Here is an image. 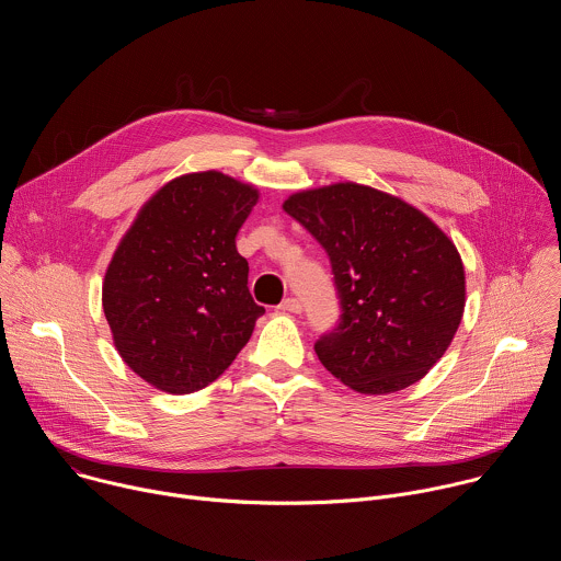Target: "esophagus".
I'll list each match as a JSON object with an SVG mask.
<instances>
[{
    "label": "esophagus",
    "mask_w": 561,
    "mask_h": 561,
    "mask_svg": "<svg viewBox=\"0 0 561 561\" xmlns=\"http://www.w3.org/2000/svg\"><path fill=\"white\" fill-rule=\"evenodd\" d=\"M279 310H284V312H301V301L295 299V297H288V299H284L279 304Z\"/></svg>",
    "instance_id": "34e87169"
}]
</instances>
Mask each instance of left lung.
<instances>
[{
  "mask_svg": "<svg viewBox=\"0 0 561 561\" xmlns=\"http://www.w3.org/2000/svg\"><path fill=\"white\" fill-rule=\"evenodd\" d=\"M329 253L340 324L314 353L364 394L404 390L450 346L466 306L463 264L422 210L355 182L299 191L284 202Z\"/></svg>",
  "mask_w": 561,
  "mask_h": 561,
  "instance_id": "obj_1",
  "label": "left lung"
}]
</instances>
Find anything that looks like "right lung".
Segmentation results:
<instances>
[{
  "mask_svg": "<svg viewBox=\"0 0 561 561\" xmlns=\"http://www.w3.org/2000/svg\"><path fill=\"white\" fill-rule=\"evenodd\" d=\"M257 199L255 186L219 171L188 173L159 188L122 237L102 306L117 353L150 386L202 390L249 344L264 306L234 237Z\"/></svg>",
  "mask_w": 561,
  "mask_h": 561,
  "instance_id": "add662e5",
  "label": "right lung"
}]
</instances>
